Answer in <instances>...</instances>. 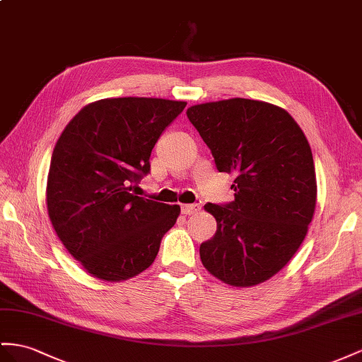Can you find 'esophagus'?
<instances>
[{"instance_id":"1","label":"esophagus","mask_w":362,"mask_h":362,"mask_svg":"<svg viewBox=\"0 0 362 362\" xmlns=\"http://www.w3.org/2000/svg\"><path fill=\"white\" fill-rule=\"evenodd\" d=\"M200 209V205H182L180 211L182 214L185 216H191V214H196V212Z\"/></svg>"}]
</instances>
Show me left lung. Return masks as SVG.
<instances>
[{"label": "left lung", "instance_id": "8db88e82", "mask_svg": "<svg viewBox=\"0 0 362 362\" xmlns=\"http://www.w3.org/2000/svg\"><path fill=\"white\" fill-rule=\"evenodd\" d=\"M220 173H234L233 202L205 209L217 220L200 245L203 266L230 286H255L289 263L308 234L317 177L308 139L286 110L226 99L187 110Z\"/></svg>", "mask_w": 362, "mask_h": 362}]
</instances>
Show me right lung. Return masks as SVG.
<instances>
[{
  "label": "right lung",
  "instance_id": "right-lung-1",
  "mask_svg": "<svg viewBox=\"0 0 362 362\" xmlns=\"http://www.w3.org/2000/svg\"><path fill=\"white\" fill-rule=\"evenodd\" d=\"M187 102L116 98L82 108L54 146L47 180L52 225L67 251L100 280L151 266L177 205L134 196L156 142Z\"/></svg>",
  "mask_w": 362,
  "mask_h": 362
}]
</instances>
